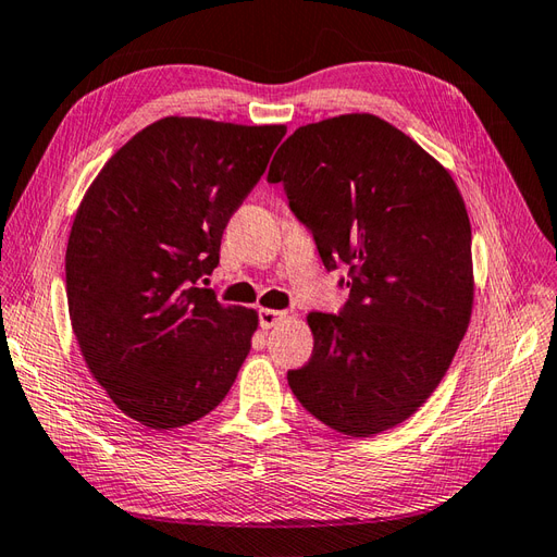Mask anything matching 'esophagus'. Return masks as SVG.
<instances>
[{"mask_svg": "<svg viewBox=\"0 0 557 557\" xmlns=\"http://www.w3.org/2000/svg\"><path fill=\"white\" fill-rule=\"evenodd\" d=\"M284 318H287V313H284V310H273V308H261V310H258V325H261L263 330L275 327L277 322H282Z\"/></svg>", "mask_w": 557, "mask_h": 557, "instance_id": "obj_1", "label": "esophagus"}]
</instances>
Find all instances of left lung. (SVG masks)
<instances>
[{"label":"left lung","instance_id":"left-lung-1","mask_svg":"<svg viewBox=\"0 0 557 557\" xmlns=\"http://www.w3.org/2000/svg\"><path fill=\"white\" fill-rule=\"evenodd\" d=\"M268 183L313 235L327 273L346 265L339 313H310L313 356L287 380L332 430L372 436L442 382L472 310V232L442 165L370 113L310 123L277 149Z\"/></svg>","mask_w":557,"mask_h":557}]
</instances>
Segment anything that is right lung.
Returning a JSON list of instances; mask_svg holds the SVG:
<instances>
[{
  "instance_id": "right-lung-1",
  "label": "right lung",
  "mask_w": 557,
  "mask_h": 557,
  "mask_svg": "<svg viewBox=\"0 0 557 557\" xmlns=\"http://www.w3.org/2000/svg\"><path fill=\"white\" fill-rule=\"evenodd\" d=\"M284 125L163 119L137 133L87 189L66 249L73 332L125 416L173 430L235 384L258 325L199 280L265 173Z\"/></svg>"
}]
</instances>
